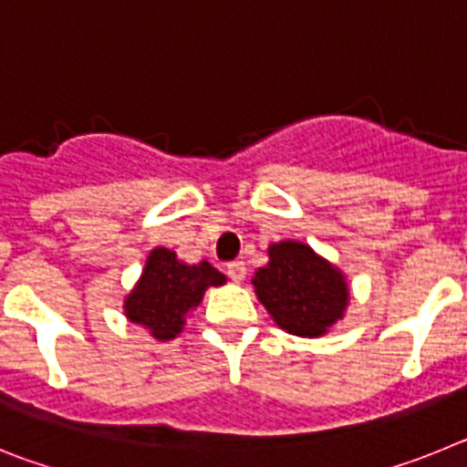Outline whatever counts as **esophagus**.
<instances>
[{
    "label": "esophagus",
    "mask_w": 467,
    "mask_h": 467,
    "mask_svg": "<svg viewBox=\"0 0 467 467\" xmlns=\"http://www.w3.org/2000/svg\"><path fill=\"white\" fill-rule=\"evenodd\" d=\"M226 275H229L234 283H243L247 275V269H245V264L243 262H231L226 264Z\"/></svg>",
    "instance_id": "obj_1"
}]
</instances>
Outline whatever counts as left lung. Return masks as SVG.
Masks as SVG:
<instances>
[{
  "label": "left lung",
  "mask_w": 467,
  "mask_h": 467,
  "mask_svg": "<svg viewBox=\"0 0 467 467\" xmlns=\"http://www.w3.org/2000/svg\"><path fill=\"white\" fill-rule=\"evenodd\" d=\"M266 266L254 274L259 301L280 329L296 337H320L348 304V287L329 262L304 243L283 241L269 247Z\"/></svg>",
  "instance_id": "1"
}]
</instances>
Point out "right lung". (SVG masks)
Listing matches in <instances>:
<instances>
[{"label":"right lung","mask_w":467,"mask_h":467,"mask_svg":"<svg viewBox=\"0 0 467 467\" xmlns=\"http://www.w3.org/2000/svg\"><path fill=\"white\" fill-rule=\"evenodd\" d=\"M224 275L208 262H177L175 253L156 247L147 259L142 278L126 296V316L130 323L142 325L161 341L175 339L182 332L184 316L196 308L210 285H222Z\"/></svg>","instance_id":"right-lung-1"}]
</instances>
